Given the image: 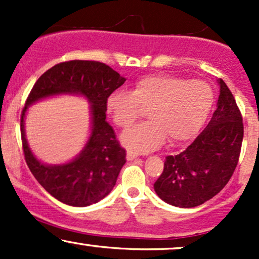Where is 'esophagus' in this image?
Here are the masks:
<instances>
[{
  "label": "esophagus",
  "mask_w": 259,
  "mask_h": 259,
  "mask_svg": "<svg viewBox=\"0 0 259 259\" xmlns=\"http://www.w3.org/2000/svg\"><path fill=\"white\" fill-rule=\"evenodd\" d=\"M126 158H127V160H134V159H136L138 158V154L136 153H134V152H127L126 153Z\"/></svg>",
  "instance_id": "obj_1"
}]
</instances>
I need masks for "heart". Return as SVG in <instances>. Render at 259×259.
<instances>
[{"instance_id": "b5f03b06", "label": "heart", "mask_w": 259, "mask_h": 259, "mask_svg": "<svg viewBox=\"0 0 259 259\" xmlns=\"http://www.w3.org/2000/svg\"><path fill=\"white\" fill-rule=\"evenodd\" d=\"M213 101L207 82L154 74L139 79L132 92L117 90L109 95L107 109L115 125L123 129L148 109L150 120L127 129L120 138L130 152L144 153L159 147L167 136L173 144L194 138L207 120Z\"/></svg>"}]
</instances>
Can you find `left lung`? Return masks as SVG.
<instances>
[{"label":"left lung","mask_w":259,"mask_h":259,"mask_svg":"<svg viewBox=\"0 0 259 259\" xmlns=\"http://www.w3.org/2000/svg\"><path fill=\"white\" fill-rule=\"evenodd\" d=\"M217 108L208 125L179 154L165 157L154 183L160 200L180 208L197 207L222 191L239 160L242 117L233 94L222 79Z\"/></svg>","instance_id":"1"}]
</instances>
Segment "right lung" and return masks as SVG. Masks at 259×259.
Wrapping results in <instances>:
<instances>
[{
	"label": "right lung",
	"mask_w": 259,
	"mask_h": 259,
	"mask_svg": "<svg viewBox=\"0 0 259 259\" xmlns=\"http://www.w3.org/2000/svg\"><path fill=\"white\" fill-rule=\"evenodd\" d=\"M109 65L95 61H69L45 72L26 100L20 119L26 164L41 186L62 203L86 207L97 203L112 191L126 152L106 120L107 99L125 82ZM84 97L91 105V134L83 150L68 162L49 165L32 153L25 135V117L34 103L51 97Z\"/></svg>",
	"instance_id": "1"
}]
</instances>
